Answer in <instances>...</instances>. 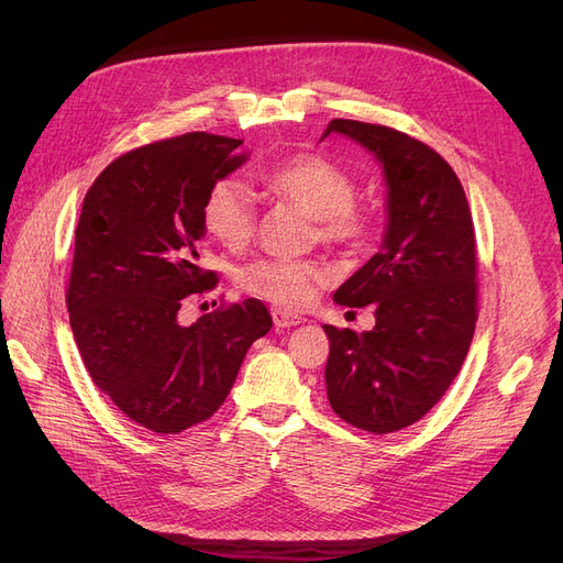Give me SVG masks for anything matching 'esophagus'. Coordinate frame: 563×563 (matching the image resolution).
Returning <instances> with one entry per match:
<instances>
[{"label":"esophagus","mask_w":563,"mask_h":563,"mask_svg":"<svg viewBox=\"0 0 563 563\" xmlns=\"http://www.w3.org/2000/svg\"><path fill=\"white\" fill-rule=\"evenodd\" d=\"M272 317H274V323H276L278 329L297 327V323L303 321V317H297V314H291V312H287V310H280V308H274V310H272Z\"/></svg>","instance_id":"34e87169"}]
</instances>
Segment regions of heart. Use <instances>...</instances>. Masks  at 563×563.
Masks as SVG:
<instances>
[{"label":"heart","instance_id":"1","mask_svg":"<svg viewBox=\"0 0 563 563\" xmlns=\"http://www.w3.org/2000/svg\"><path fill=\"white\" fill-rule=\"evenodd\" d=\"M260 185L314 217L317 232L327 244L358 249L374 228V217L356 205V180L331 159L299 153L272 162L257 173ZM202 223L219 244L244 249L255 232L257 207L251 189L236 177H221L202 202ZM329 272L308 260H262L246 266L242 287L257 299L287 310L306 308Z\"/></svg>","mask_w":563,"mask_h":563}]
</instances>
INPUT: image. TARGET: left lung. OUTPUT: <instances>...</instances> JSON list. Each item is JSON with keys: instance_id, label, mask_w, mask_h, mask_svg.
<instances>
[{"instance_id": "left-lung-1", "label": "left lung", "mask_w": 563, "mask_h": 563, "mask_svg": "<svg viewBox=\"0 0 563 563\" xmlns=\"http://www.w3.org/2000/svg\"><path fill=\"white\" fill-rule=\"evenodd\" d=\"M383 164L388 230L380 251L335 303L374 306L365 333L323 327L331 342L327 393L351 427L393 433L422 420L461 372L477 323V246L465 191L433 147L399 130L335 118Z\"/></svg>"}]
</instances>
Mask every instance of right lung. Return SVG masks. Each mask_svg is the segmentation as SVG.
Returning a JSON list of instances; mask_svg holds the SVG:
<instances>
[{
	"mask_svg": "<svg viewBox=\"0 0 563 563\" xmlns=\"http://www.w3.org/2000/svg\"><path fill=\"white\" fill-rule=\"evenodd\" d=\"M244 141L207 132L136 147L84 196L66 303L96 386L143 429L180 433L225 401L249 346L269 333L257 299L183 327L177 312L217 285L200 266L202 202L240 168Z\"/></svg>",
	"mask_w": 563,
	"mask_h": 563,
	"instance_id": "1",
	"label": "right lung"
}]
</instances>
